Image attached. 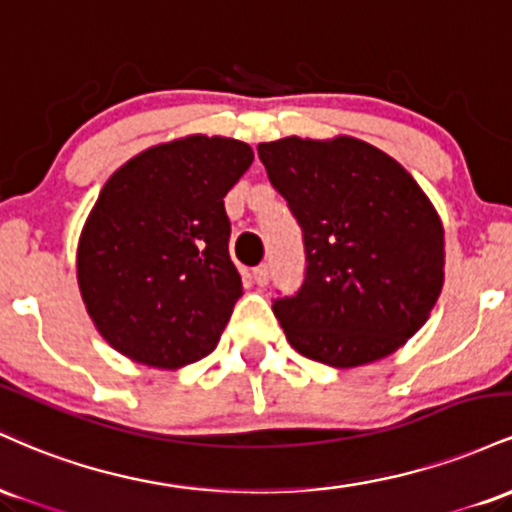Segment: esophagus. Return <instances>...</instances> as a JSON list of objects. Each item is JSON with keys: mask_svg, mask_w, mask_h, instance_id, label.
I'll list each match as a JSON object with an SVG mask.
<instances>
[{"mask_svg": "<svg viewBox=\"0 0 512 512\" xmlns=\"http://www.w3.org/2000/svg\"><path fill=\"white\" fill-rule=\"evenodd\" d=\"M252 279H255L257 286H267L269 279H272V267L269 264H260V267L252 269Z\"/></svg>", "mask_w": 512, "mask_h": 512, "instance_id": "esophagus-1", "label": "esophagus"}]
</instances>
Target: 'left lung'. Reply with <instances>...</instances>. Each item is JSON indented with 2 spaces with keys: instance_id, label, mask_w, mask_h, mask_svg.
Listing matches in <instances>:
<instances>
[{
  "instance_id": "obj_1",
  "label": "left lung",
  "mask_w": 512,
  "mask_h": 512,
  "mask_svg": "<svg viewBox=\"0 0 512 512\" xmlns=\"http://www.w3.org/2000/svg\"><path fill=\"white\" fill-rule=\"evenodd\" d=\"M303 228L305 281L272 308L298 354L356 368L424 327L445 279L443 221L402 163L363 139L257 146Z\"/></svg>"
}]
</instances>
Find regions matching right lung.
<instances>
[{
	"label": "right lung",
	"instance_id": "obj_1",
	"mask_svg": "<svg viewBox=\"0 0 512 512\" xmlns=\"http://www.w3.org/2000/svg\"><path fill=\"white\" fill-rule=\"evenodd\" d=\"M252 158L238 139L187 134L129 158L103 185L81 228L76 281L122 356L175 370L216 349L243 296L223 197Z\"/></svg>",
	"mask_w": 512,
	"mask_h": 512
}]
</instances>
